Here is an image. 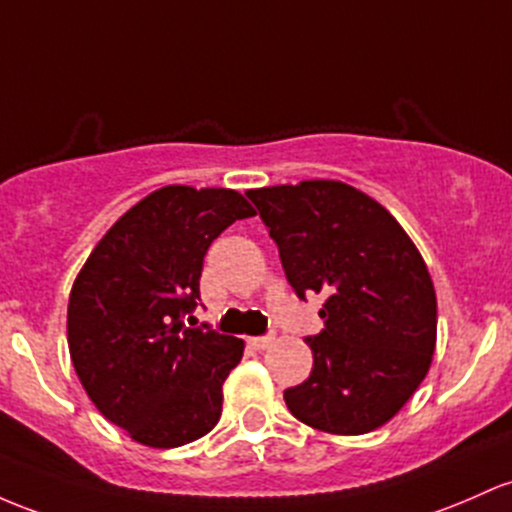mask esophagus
<instances>
[{
    "label": "esophagus",
    "mask_w": 512,
    "mask_h": 512,
    "mask_svg": "<svg viewBox=\"0 0 512 512\" xmlns=\"http://www.w3.org/2000/svg\"><path fill=\"white\" fill-rule=\"evenodd\" d=\"M247 342H250V347H255V350H267L274 342V338L272 335H262V338H250Z\"/></svg>",
    "instance_id": "esophagus-1"
}]
</instances>
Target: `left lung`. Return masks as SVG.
<instances>
[{"instance_id": "1", "label": "left lung", "mask_w": 512, "mask_h": 512, "mask_svg": "<svg viewBox=\"0 0 512 512\" xmlns=\"http://www.w3.org/2000/svg\"><path fill=\"white\" fill-rule=\"evenodd\" d=\"M301 301L323 294L306 338L311 376L284 391L294 418L333 435L381 428L428 374L437 299L418 247L367 194L333 179L250 189Z\"/></svg>"}]
</instances>
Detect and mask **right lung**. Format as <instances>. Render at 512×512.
I'll return each instance as SVG.
<instances>
[{"label": "right lung", "instance_id": "add662e5", "mask_svg": "<svg viewBox=\"0 0 512 512\" xmlns=\"http://www.w3.org/2000/svg\"><path fill=\"white\" fill-rule=\"evenodd\" d=\"M250 216L233 189L162 187L109 228L72 284L75 372L99 413L140 445L182 447L221 418L223 381L245 342L184 318L201 301L209 245Z\"/></svg>", "mask_w": 512, "mask_h": 512}]
</instances>
